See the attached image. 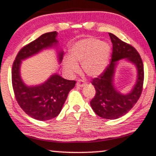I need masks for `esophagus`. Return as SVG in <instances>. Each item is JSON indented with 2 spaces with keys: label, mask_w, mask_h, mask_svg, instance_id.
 Segmentation results:
<instances>
[{
  "label": "esophagus",
  "mask_w": 156,
  "mask_h": 156,
  "mask_svg": "<svg viewBox=\"0 0 156 156\" xmlns=\"http://www.w3.org/2000/svg\"><path fill=\"white\" fill-rule=\"evenodd\" d=\"M76 85L78 87H83L85 85V82L83 81V80H78V81H77L76 83Z\"/></svg>",
  "instance_id": "1"
}]
</instances>
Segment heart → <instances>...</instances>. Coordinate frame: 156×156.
<instances>
[{"mask_svg": "<svg viewBox=\"0 0 156 156\" xmlns=\"http://www.w3.org/2000/svg\"><path fill=\"white\" fill-rule=\"evenodd\" d=\"M110 46L93 37L75 43L69 49L70 58H64L63 66L66 74L73 75L79 70L77 63H81L83 71L90 77H97L104 73L108 65Z\"/></svg>", "mask_w": 156, "mask_h": 156, "instance_id": "obj_1", "label": "heart"}]
</instances>
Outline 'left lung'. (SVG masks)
<instances>
[{"mask_svg": "<svg viewBox=\"0 0 156 156\" xmlns=\"http://www.w3.org/2000/svg\"><path fill=\"white\" fill-rule=\"evenodd\" d=\"M112 44L110 64L98 78L92 79L95 95L90 101L92 109L98 115L106 119H117L127 113L136 104L141 95L144 83V66L141 56L134 47L109 33ZM125 59L136 66L137 79L133 90L127 94L119 92L113 80L117 61Z\"/></svg>", "mask_w": 156, "mask_h": 156, "instance_id": "left-lung-1", "label": "left lung"}]
</instances>
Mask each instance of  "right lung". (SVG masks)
<instances>
[{"instance_id":"add662e5","label":"right lung","mask_w":156,"mask_h":156,"mask_svg":"<svg viewBox=\"0 0 156 156\" xmlns=\"http://www.w3.org/2000/svg\"><path fill=\"white\" fill-rule=\"evenodd\" d=\"M57 32L43 34L36 40L26 45L17 55L12 69V82L18 104L30 117L38 121H47L58 115L75 81L53 74L41 84L27 86L20 76L22 61L37 54L44 49L57 47ZM63 51L58 52L59 63L63 59Z\"/></svg>"}]
</instances>
